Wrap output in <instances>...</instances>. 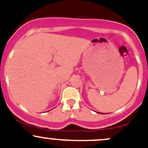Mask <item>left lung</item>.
<instances>
[{
	"label": "left lung",
	"instance_id": "8db88e82",
	"mask_svg": "<svg viewBox=\"0 0 148 148\" xmlns=\"http://www.w3.org/2000/svg\"><path fill=\"white\" fill-rule=\"evenodd\" d=\"M97 113H99V112H97ZM100 114H102V113H100Z\"/></svg>",
	"mask_w": 148,
	"mask_h": 148
}]
</instances>
